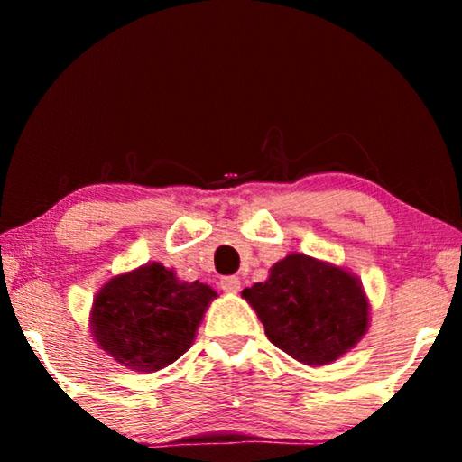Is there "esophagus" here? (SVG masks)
Segmentation results:
<instances>
[{
    "label": "esophagus",
    "mask_w": 462,
    "mask_h": 462,
    "mask_svg": "<svg viewBox=\"0 0 462 462\" xmlns=\"http://www.w3.org/2000/svg\"><path fill=\"white\" fill-rule=\"evenodd\" d=\"M220 287L226 293H238L240 291V279L238 277H224Z\"/></svg>",
    "instance_id": "esophagus-1"
}]
</instances>
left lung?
Instances as JSON below:
<instances>
[{
  "label": "left lung",
  "mask_w": 462,
  "mask_h": 462,
  "mask_svg": "<svg viewBox=\"0 0 462 462\" xmlns=\"http://www.w3.org/2000/svg\"><path fill=\"white\" fill-rule=\"evenodd\" d=\"M267 338L295 361L324 366L338 361L369 330V297L361 279L338 264L291 253L269 279L242 291Z\"/></svg>",
  "instance_id": "1"
}]
</instances>
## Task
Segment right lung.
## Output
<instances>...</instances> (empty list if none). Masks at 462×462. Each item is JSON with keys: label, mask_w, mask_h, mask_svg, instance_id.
<instances>
[{"label": "right lung", "mask_w": 462, "mask_h": 462, "mask_svg": "<svg viewBox=\"0 0 462 462\" xmlns=\"http://www.w3.org/2000/svg\"><path fill=\"white\" fill-rule=\"evenodd\" d=\"M217 297L199 281L146 263L107 281L93 297L91 336L126 369L154 373L189 350L203 314Z\"/></svg>", "instance_id": "add662e5"}]
</instances>
